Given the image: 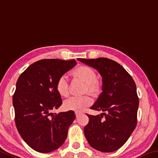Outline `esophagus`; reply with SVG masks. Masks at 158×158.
<instances>
[{
  "mask_svg": "<svg viewBox=\"0 0 158 158\" xmlns=\"http://www.w3.org/2000/svg\"><path fill=\"white\" fill-rule=\"evenodd\" d=\"M75 114H76L77 118H78V117L80 116V115L82 114V113H81V112H75Z\"/></svg>",
  "mask_w": 158,
  "mask_h": 158,
  "instance_id": "1",
  "label": "esophagus"
}]
</instances>
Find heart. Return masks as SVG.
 I'll return each mask as SVG.
<instances>
[{
    "instance_id": "1",
    "label": "heart",
    "mask_w": 158,
    "mask_h": 158,
    "mask_svg": "<svg viewBox=\"0 0 158 158\" xmlns=\"http://www.w3.org/2000/svg\"><path fill=\"white\" fill-rule=\"evenodd\" d=\"M72 75L74 78L79 79L86 84L85 91L95 96L101 91V82L96 79V72L91 67L84 65L79 66L72 71ZM56 89L61 96H68L69 84L65 75H62L57 80ZM91 103L92 100L89 96H72L64 101V107L69 110L81 112L91 106Z\"/></svg>"
}]
</instances>
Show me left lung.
<instances>
[{
	"label": "left lung",
	"instance_id": "1",
	"mask_svg": "<svg viewBox=\"0 0 158 158\" xmlns=\"http://www.w3.org/2000/svg\"><path fill=\"white\" fill-rule=\"evenodd\" d=\"M78 60L97 69L102 81V92L91 109L103 112L96 116L86 114L89 122L84 127L85 137L97 151H117L136 128L139 103L136 84L123 67L110 59Z\"/></svg>",
	"mask_w": 158,
	"mask_h": 158
}]
</instances>
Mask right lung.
I'll return each instance as SVG.
<instances>
[{"mask_svg":"<svg viewBox=\"0 0 158 158\" xmlns=\"http://www.w3.org/2000/svg\"><path fill=\"white\" fill-rule=\"evenodd\" d=\"M76 64L75 60H41L27 67L17 79L12 98L15 124L24 141L34 151L52 152L67 139L74 112L54 114L52 110L62 103L56 89L57 80Z\"/></svg>","mask_w":158,"mask_h":158,"instance_id":"obj_1","label":"right lung"}]
</instances>
